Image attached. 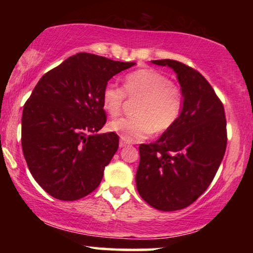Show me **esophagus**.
Here are the masks:
<instances>
[{
	"label": "esophagus",
	"instance_id": "esophagus-1",
	"mask_svg": "<svg viewBox=\"0 0 253 253\" xmlns=\"http://www.w3.org/2000/svg\"><path fill=\"white\" fill-rule=\"evenodd\" d=\"M127 145H129V143H127V141L123 140V139H120V147H121V148L126 147V146H127Z\"/></svg>",
	"mask_w": 253,
	"mask_h": 253
}]
</instances>
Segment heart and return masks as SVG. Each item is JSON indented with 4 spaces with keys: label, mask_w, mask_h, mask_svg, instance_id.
Wrapping results in <instances>:
<instances>
[{
    "label": "heart",
    "mask_w": 253,
    "mask_h": 253,
    "mask_svg": "<svg viewBox=\"0 0 253 253\" xmlns=\"http://www.w3.org/2000/svg\"><path fill=\"white\" fill-rule=\"evenodd\" d=\"M126 96L136 100L133 116L113 120L108 130L127 143L143 140L155 133H164L181 115L183 93L181 87L160 72L150 68L138 69L123 79V88L108 83L102 89V108L110 116L122 110Z\"/></svg>",
    "instance_id": "heart-1"
}]
</instances>
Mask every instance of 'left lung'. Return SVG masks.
Returning <instances> with one entry per match:
<instances>
[{
	"label": "left lung",
	"instance_id": "8db88e82",
	"mask_svg": "<svg viewBox=\"0 0 253 253\" xmlns=\"http://www.w3.org/2000/svg\"><path fill=\"white\" fill-rule=\"evenodd\" d=\"M152 63L176 72L183 107L170 129L139 146L136 185L148 205L168 212L191 205L209 188L226 152L227 123L222 102L202 74L174 60Z\"/></svg>",
	"mask_w": 253,
	"mask_h": 253
}]
</instances>
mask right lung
<instances>
[{"label":"right lung","mask_w":253,"mask_h":253,"mask_svg":"<svg viewBox=\"0 0 253 253\" xmlns=\"http://www.w3.org/2000/svg\"><path fill=\"white\" fill-rule=\"evenodd\" d=\"M78 53L44 74L25 102L22 147L33 178L54 198L77 200L98 188L119 148L105 126L102 89L113 76L134 65Z\"/></svg>","instance_id":"right-lung-1"}]
</instances>
